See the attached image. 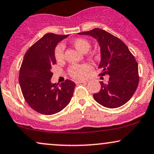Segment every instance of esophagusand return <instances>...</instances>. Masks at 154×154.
<instances>
[{"mask_svg": "<svg viewBox=\"0 0 154 154\" xmlns=\"http://www.w3.org/2000/svg\"><path fill=\"white\" fill-rule=\"evenodd\" d=\"M77 84H85V83H87V81L85 80H82V81H76L75 82Z\"/></svg>", "mask_w": 154, "mask_h": 154, "instance_id": "esophagus-1", "label": "esophagus"}]
</instances>
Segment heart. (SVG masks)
Instances as JSON below:
<instances>
[{
    "mask_svg": "<svg viewBox=\"0 0 154 154\" xmlns=\"http://www.w3.org/2000/svg\"><path fill=\"white\" fill-rule=\"evenodd\" d=\"M72 44L79 52L85 53L90 49L91 44L88 39L84 38H77L72 42ZM64 47L62 44H59L54 49V57L57 62H61L64 59ZM91 67L88 64H76L69 67V73L72 78L82 79L86 77Z\"/></svg>",
    "mask_w": 154,
    "mask_h": 154,
    "instance_id": "b5f03b06",
    "label": "heart"
}]
</instances>
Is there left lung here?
I'll return each mask as SVG.
<instances>
[{"mask_svg": "<svg viewBox=\"0 0 154 154\" xmlns=\"http://www.w3.org/2000/svg\"><path fill=\"white\" fill-rule=\"evenodd\" d=\"M97 41L100 47V75H109L107 84L100 82L101 89L94 94L96 102L108 108L119 107L127 103L136 92L138 82V66L128 48L120 38L101 29L78 33Z\"/></svg>", "mask_w": 154, "mask_h": 154, "instance_id": "obj_1", "label": "left lung"}]
</instances>
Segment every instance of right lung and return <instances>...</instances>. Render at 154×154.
Instances as JSON below:
<instances>
[{
    "label": "right lung",
    "mask_w": 154,
    "mask_h": 154,
    "mask_svg": "<svg viewBox=\"0 0 154 154\" xmlns=\"http://www.w3.org/2000/svg\"><path fill=\"white\" fill-rule=\"evenodd\" d=\"M69 35L48 33L31 46L25 54L19 72V84L24 99L36 112L53 115L71 100L75 83L69 79L59 86L51 82L52 66L57 63L54 49Z\"/></svg>",
    "instance_id": "right-lung-1"
}]
</instances>
